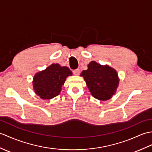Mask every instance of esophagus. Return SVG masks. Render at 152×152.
Returning a JSON list of instances; mask_svg holds the SVG:
<instances>
[{
  "instance_id": "esophagus-1",
  "label": "esophagus",
  "mask_w": 152,
  "mask_h": 152,
  "mask_svg": "<svg viewBox=\"0 0 152 152\" xmlns=\"http://www.w3.org/2000/svg\"><path fill=\"white\" fill-rule=\"evenodd\" d=\"M80 73V69H76L75 70H73V74L76 76H78Z\"/></svg>"
}]
</instances>
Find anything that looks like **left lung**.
Here are the masks:
<instances>
[{"instance_id": "8db88e82", "label": "left lung", "mask_w": 152, "mask_h": 152, "mask_svg": "<svg viewBox=\"0 0 152 152\" xmlns=\"http://www.w3.org/2000/svg\"><path fill=\"white\" fill-rule=\"evenodd\" d=\"M80 76L83 77L92 96L101 101L111 99L118 87L119 77L116 70L94 61L87 65V70H83Z\"/></svg>"}]
</instances>
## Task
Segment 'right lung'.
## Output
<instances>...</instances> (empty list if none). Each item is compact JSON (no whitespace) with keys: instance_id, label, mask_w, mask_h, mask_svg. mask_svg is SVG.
<instances>
[{"instance_id":"add662e5","label":"right lung","mask_w":152,"mask_h":152,"mask_svg":"<svg viewBox=\"0 0 152 152\" xmlns=\"http://www.w3.org/2000/svg\"><path fill=\"white\" fill-rule=\"evenodd\" d=\"M72 75V71L67 66L52 63L34 75L32 81L34 92L41 99H52L61 92L66 77Z\"/></svg>"}]
</instances>
